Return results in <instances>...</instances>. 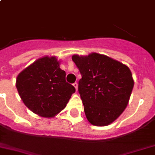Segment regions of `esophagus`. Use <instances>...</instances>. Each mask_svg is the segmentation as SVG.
<instances>
[{"mask_svg":"<svg viewBox=\"0 0 155 155\" xmlns=\"http://www.w3.org/2000/svg\"><path fill=\"white\" fill-rule=\"evenodd\" d=\"M73 86H74V87L75 88V91H77V90H78V84H77V83H75V84H73Z\"/></svg>","mask_w":155,"mask_h":155,"instance_id":"esophagus-1","label":"esophagus"}]
</instances>
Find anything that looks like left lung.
I'll use <instances>...</instances> for the list:
<instances>
[{
  "label": "left lung",
  "instance_id": "left-lung-1",
  "mask_svg": "<svg viewBox=\"0 0 155 155\" xmlns=\"http://www.w3.org/2000/svg\"><path fill=\"white\" fill-rule=\"evenodd\" d=\"M82 78L78 91L88 121L106 126L117 119L128 106L134 87L129 68L106 55H73Z\"/></svg>",
  "mask_w": 155,
  "mask_h": 155
}]
</instances>
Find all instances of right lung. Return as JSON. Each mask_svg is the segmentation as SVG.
Segmentation results:
<instances>
[{
	"label": "right lung",
	"instance_id": "right-lung-1",
	"mask_svg": "<svg viewBox=\"0 0 155 155\" xmlns=\"http://www.w3.org/2000/svg\"><path fill=\"white\" fill-rule=\"evenodd\" d=\"M65 75L55 57H44L18 75L16 88L30 110L41 117H53L65 108L75 91L66 82Z\"/></svg>",
	"mask_w": 155,
	"mask_h": 155
}]
</instances>
